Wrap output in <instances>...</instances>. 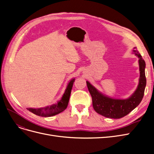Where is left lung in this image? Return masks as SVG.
<instances>
[{
    "instance_id": "8db88e82",
    "label": "left lung",
    "mask_w": 154,
    "mask_h": 154,
    "mask_svg": "<svg viewBox=\"0 0 154 154\" xmlns=\"http://www.w3.org/2000/svg\"><path fill=\"white\" fill-rule=\"evenodd\" d=\"M133 53L139 58L140 76L138 87L130 98L122 100L109 98L102 94L94 86L87 82V87L92 98L93 107L98 114L108 118L119 119L131 112L142 100L146 83L145 73V62L137 47L134 48Z\"/></svg>"
}]
</instances>
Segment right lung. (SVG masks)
Here are the masks:
<instances>
[{
  "label": "right lung",
  "mask_w": 154,
  "mask_h": 154,
  "mask_svg": "<svg viewBox=\"0 0 154 154\" xmlns=\"http://www.w3.org/2000/svg\"><path fill=\"white\" fill-rule=\"evenodd\" d=\"M75 79H72L69 82L63 97L59 102H57V103L44 108H27V109L31 112L42 117H51L62 112L67 108V105H68L71 92Z\"/></svg>",
  "instance_id": "right-lung-1"
}]
</instances>
